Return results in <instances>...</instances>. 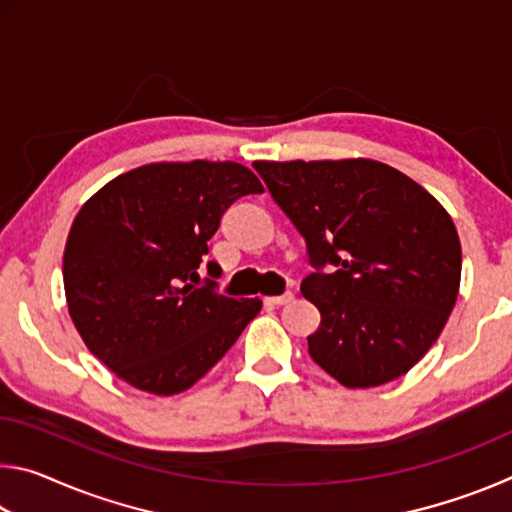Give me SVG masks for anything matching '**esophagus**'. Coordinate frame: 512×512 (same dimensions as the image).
<instances>
[{
	"instance_id": "esophagus-1",
	"label": "esophagus",
	"mask_w": 512,
	"mask_h": 512,
	"mask_svg": "<svg viewBox=\"0 0 512 512\" xmlns=\"http://www.w3.org/2000/svg\"><path fill=\"white\" fill-rule=\"evenodd\" d=\"M296 298L293 296V291H284L282 296H271V298H266V302L268 305H289V302Z\"/></svg>"
}]
</instances>
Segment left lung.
<instances>
[{"label":"left lung","mask_w":512,"mask_h":512,"mask_svg":"<svg viewBox=\"0 0 512 512\" xmlns=\"http://www.w3.org/2000/svg\"><path fill=\"white\" fill-rule=\"evenodd\" d=\"M253 167L316 268L300 284L320 311L307 339L311 359L348 388L409 372L456 305L461 241L452 216L415 180L375 160Z\"/></svg>","instance_id":"left-lung-1"}]
</instances>
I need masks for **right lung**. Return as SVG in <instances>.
<instances>
[{
	"instance_id": "add662e5",
	"label": "right lung",
	"mask_w": 512,
	"mask_h": 512,
	"mask_svg": "<svg viewBox=\"0 0 512 512\" xmlns=\"http://www.w3.org/2000/svg\"><path fill=\"white\" fill-rule=\"evenodd\" d=\"M237 162H158L121 173L76 214L63 255L69 316L99 361L153 395L194 386L262 300L198 284V266L237 198L262 194ZM221 268L207 262V275Z\"/></svg>"
}]
</instances>
